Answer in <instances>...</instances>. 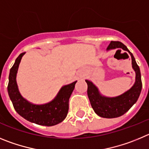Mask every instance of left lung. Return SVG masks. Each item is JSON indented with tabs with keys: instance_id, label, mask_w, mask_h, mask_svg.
Returning a JSON list of instances; mask_svg holds the SVG:
<instances>
[{
	"instance_id": "left-lung-1",
	"label": "left lung",
	"mask_w": 149,
	"mask_h": 149,
	"mask_svg": "<svg viewBox=\"0 0 149 149\" xmlns=\"http://www.w3.org/2000/svg\"><path fill=\"white\" fill-rule=\"evenodd\" d=\"M122 49L128 52L131 57L132 68L136 73L134 85L124 93L115 97H108L100 93L97 87L92 81L85 80L88 84V96L95 113L103 118H116L125 113L136 102L142 90L141 73L133 54L125 45L120 41H111L107 50ZM120 49H118L119 51Z\"/></svg>"
}]
</instances>
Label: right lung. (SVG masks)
<instances>
[{
	"label": "right lung",
	"instance_id": "right-lung-1",
	"mask_svg": "<svg viewBox=\"0 0 149 149\" xmlns=\"http://www.w3.org/2000/svg\"><path fill=\"white\" fill-rule=\"evenodd\" d=\"M24 54L23 53L18 56L9 72L7 91L15 110L25 120L40 125L53 126L61 123L68 115L69 99L77 81L61 87L56 97L49 102L42 104L29 102L21 96L16 81L18 67Z\"/></svg>",
	"mask_w": 149,
	"mask_h": 149
}]
</instances>
